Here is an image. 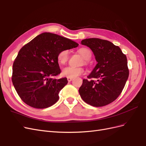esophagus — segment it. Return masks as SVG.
I'll list each match as a JSON object with an SVG mask.
<instances>
[{"label": "esophagus", "mask_w": 146, "mask_h": 146, "mask_svg": "<svg viewBox=\"0 0 146 146\" xmlns=\"http://www.w3.org/2000/svg\"><path fill=\"white\" fill-rule=\"evenodd\" d=\"M67 79H68V81L69 82H71V81L72 80L73 78H71V77H68V78H67Z\"/></svg>", "instance_id": "esophagus-1"}]
</instances>
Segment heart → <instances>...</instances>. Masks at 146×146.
Returning a JSON list of instances; mask_svg holds the SVG:
<instances>
[{
  "label": "heart",
  "instance_id": "b5f03b06",
  "mask_svg": "<svg viewBox=\"0 0 146 146\" xmlns=\"http://www.w3.org/2000/svg\"><path fill=\"white\" fill-rule=\"evenodd\" d=\"M78 53L80 54L85 59L86 63V60H88L91 56V51L87 48H80L78 50ZM69 59V50H63L60 51L58 55H57V60L60 64H64L67 62ZM85 72V69L82 67H74V66H68L64 68L62 70V75L64 77H75L83 74Z\"/></svg>",
  "mask_w": 146,
  "mask_h": 146
}]
</instances>
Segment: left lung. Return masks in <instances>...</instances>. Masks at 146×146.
I'll return each mask as SVG.
<instances>
[{"label": "left lung", "mask_w": 146, "mask_h": 146, "mask_svg": "<svg viewBox=\"0 0 146 146\" xmlns=\"http://www.w3.org/2000/svg\"><path fill=\"white\" fill-rule=\"evenodd\" d=\"M81 44L91 48L98 64L88 76L89 79L83 80L79 94L93 107L108 105L121 94L129 77L126 55L118 46L104 39L88 38Z\"/></svg>", "instance_id": "1"}]
</instances>
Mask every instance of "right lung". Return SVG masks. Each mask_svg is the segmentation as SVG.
Wrapping results in <instances>:
<instances>
[{"mask_svg":"<svg viewBox=\"0 0 146 146\" xmlns=\"http://www.w3.org/2000/svg\"><path fill=\"white\" fill-rule=\"evenodd\" d=\"M78 44L51 33H43L21 48L13 64L12 82L20 98L35 108H46L59 99L67 78L54 79L61 72L57 55Z\"/></svg>","mask_w":146,"mask_h":146,"instance_id":"right-lung-1","label":"right lung"}]
</instances>
